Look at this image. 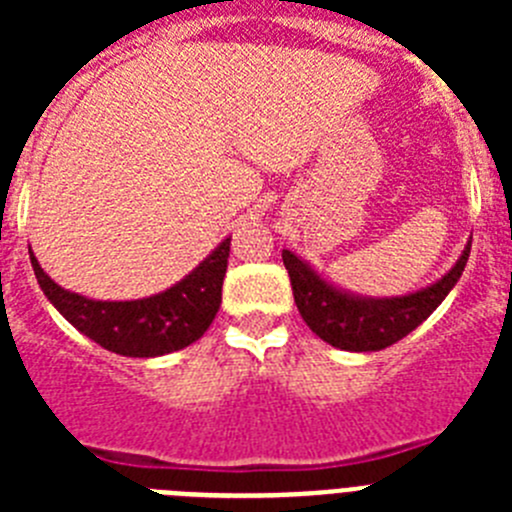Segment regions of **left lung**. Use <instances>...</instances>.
<instances>
[{
    "label": "left lung",
    "instance_id": "obj_1",
    "mask_svg": "<svg viewBox=\"0 0 512 512\" xmlns=\"http://www.w3.org/2000/svg\"><path fill=\"white\" fill-rule=\"evenodd\" d=\"M469 248L472 243H467L454 269L431 287L413 295L382 297V300L341 292L320 279L292 251H282V259L289 271L297 310L315 336L343 351H382L408 336L410 330L418 328L446 300L467 266Z\"/></svg>",
    "mask_w": 512,
    "mask_h": 512
}]
</instances>
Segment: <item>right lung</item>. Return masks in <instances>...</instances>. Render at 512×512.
<instances>
[{
	"label": "right lung",
	"mask_w": 512,
	"mask_h": 512,
	"mask_svg": "<svg viewBox=\"0 0 512 512\" xmlns=\"http://www.w3.org/2000/svg\"><path fill=\"white\" fill-rule=\"evenodd\" d=\"M230 238H225L197 269L161 295L130 302H102L58 287L30 251L35 277L45 297L76 330L120 356H164L205 336L223 300Z\"/></svg>",
	"instance_id": "1"
}]
</instances>
